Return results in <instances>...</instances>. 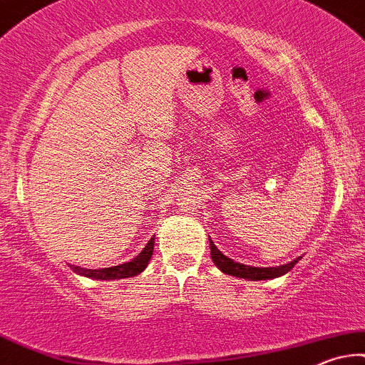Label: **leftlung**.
<instances>
[{
    "label": "left lung",
    "mask_w": 365,
    "mask_h": 365,
    "mask_svg": "<svg viewBox=\"0 0 365 365\" xmlns=\"http://www.w3.org/2000/svg\"><path fill=\"white\" fill-rule=\"evenodd\" d=\"M210 242V257L214 261V264L219 267L220 271L225 274L236 276V278H242V279H249V281H261V279H273V278H279L288 273L292 267L297 264L298 259H293L288 264H281V266H274V267H255V266H247V264H241V262L232 261L230 257L217 249V246L212 242V239L209 237Z\"/></svg>",
    "instance_id": "left-lung-1"
}]
</instances>
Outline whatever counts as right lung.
<instances>
[{
  "instance_id": "right-lung-1",
  "label": "right lung",
  "mask_w": 365,
  "mask_h": 365,
  "mask_svg": "<svg viewBox=\"0 0 365 365\" xmlns=\"http://www.w3.org/2000/svg\"><path fill=\"white\" fill-rule=\"evenodd\" d=\"M153 247H155V237H151L148 244L143 247V251L136 257H133L129 262H124V264L113 266V267H101V269H86V267L81 266H71L76 273L81 276H86V278L91 279H123V278H131V276H136L145 271V267L148 266V262L153 256Z\"/></svg>"
}]
</instances>
